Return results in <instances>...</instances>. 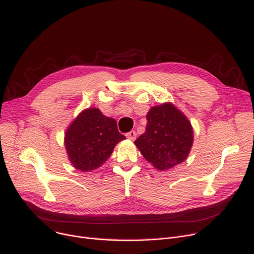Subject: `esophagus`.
I'll use <instances>...</instances> for the list:
<instances>
[{
	"label": "esophagus",
	"mask_w": 254,
	"mask_h": 254,
	"mask_svg": "<svg viewBox=\"0 0 254 254\" xmlns=\"http://www.w3.org/2000/svg\"><path fill=\"white\" fill-rule=\"evenodd\" d=\"M136 137H137V134H136L135 130H130L129 132H127V138L131 140V141H135Z\"/></svg>",
	"instance_id": "1"
}]
</instances>
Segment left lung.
<instances>
[{"label": "left lung", "mask_w": 254, "mask_h": 254, "mask_svg": "<svg viewBox=\"0 0 254 254\" xmlns=\"http://www.w3.org/2000/svg\"><path fill=\"white\" fill-rule=\"evenodd\" d=\"M146 118V130L135 141L146 161L158 171L183 163L193 144L189 118L170 102L151 107Z\"/></svg>", "instance_id": "8db88e82"}]
</instances>
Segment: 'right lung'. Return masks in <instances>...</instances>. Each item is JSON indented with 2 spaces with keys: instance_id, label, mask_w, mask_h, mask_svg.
Returning a JSON list of instances; mask_svg holds the SVG:
<instances>
[{
  "instance_id": "1",
  "label": "right lung",
  "mask_w": 254,
  "mask_h": 254,
  "mask_svg": "<svg viewBox=\"0 0 254 254\" xmlns=\"http://www.w3.org/2000/svg\"><path fill=\"white\" fill-rule=\"evenodd\" d=\"M116 120L105 116L99 108L80 112L64 132V147L72 166L82 172L100 168L117 143L125 140Z\"/></svg>"
}]
</instances>
